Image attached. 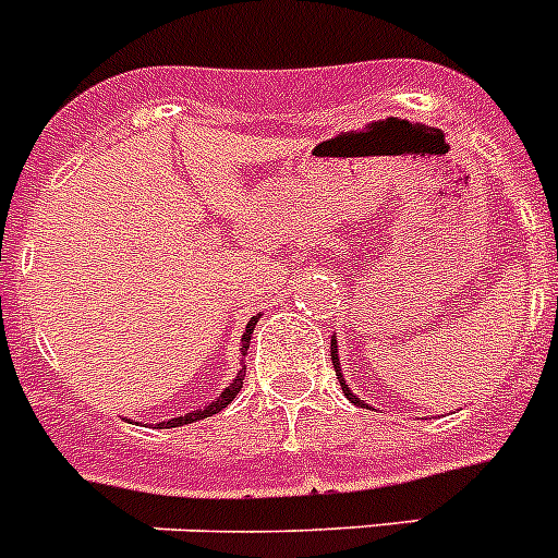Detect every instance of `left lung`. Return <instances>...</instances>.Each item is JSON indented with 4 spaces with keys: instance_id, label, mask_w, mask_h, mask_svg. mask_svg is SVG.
<instances>
[{
    "instance_id": "8db88e82",
    "label": "left lung",
    "mask_w": 558,
    "mask_h": 558,
    "mask_svg": "<svg viewBox=\"0 0 558 558\" xmlns=\"http://www.w3.org/2000/svg\"><path fill=\"white\" fill-rule=\"evenodd\" d=\"M332 366H335V372H338V379H340V388H343V393H347V399L349 402H354V405H366V402H363V399L357 397V393H352V388L347 386V379H343V372H340V357H338V340L332 338ZM368 408V405H366Z\"/></svg>"
}]
</instances>
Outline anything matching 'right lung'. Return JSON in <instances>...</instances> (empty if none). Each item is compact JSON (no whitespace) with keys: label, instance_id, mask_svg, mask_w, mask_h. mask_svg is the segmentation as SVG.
Segmentation results:
<instances>
[{"label":"right lung","instance_id":"right-lung-1","mask_svg":"<svg viewBox=\"0 0 558 558\" xmlns=\"http://www.w3.org/2000/svg\"><path fill=\"white\" fill-rule=\"evenodd\" d=\"M256 318H259V315H254V318H251V322L245 324V332H243V338H240V343H243V349H240V354L248 352V343H251V335H254ZM243 379H245V374H243V368H240V372H236V377L229 383V388H223V391H220L218 399H211V402H206V405L198 408V411L184 413V416H175V418H167V422H159V427L192 425V422H198V418H206V416H211V413L223 411V408L229 405L231 399H234L236 393H240V388H243Z\"/></svg>","mask_w":558,"mask_h":558}]
</instances>
